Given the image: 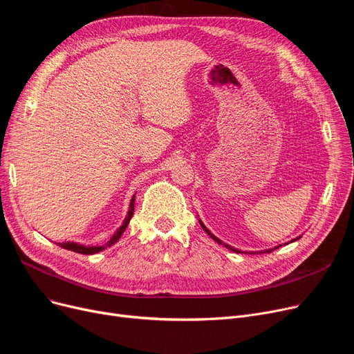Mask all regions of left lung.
I'll use <instances>...</instances> for the list:
<instances>
[{
	"mask_svg": "<svg viewBox=\"0 0 354 354\" xmlns=\"http://www.w3.org/2000/svg\"><path fill=\"white\" fill-rule=\"evenodd\" d=\"M200 225H201V227H203V229H205V230H206V232H207V234H209V236H210V238H212V239H213V241H216V242H217V243H221V245H222V241H218V239H217V238H216V236H213V234H212V233H210V232H209V230H207V229H206V226H205V225H203V223H201V222H200ZM298 239H299V238H298ZM294 241H295V239H294ZM223 245H225V243H223ZM225 246H226V248H229V249H232V250H234V252H239V250H236V249H233V248H230V246H227V245H225ZM279 246H281V245H279ZM279 246H277V248H274V249H268V250H262V252H263V254H265V252H268V254H269V252H272V250H275V249H278V248H279ZM259 254H261V252H259Z\"/></svg>",
	"mask_w": 354,
	"mask_h": 354,
	"instance_id": "8db88e82",
	"label": "left lung"
}]
</instances>
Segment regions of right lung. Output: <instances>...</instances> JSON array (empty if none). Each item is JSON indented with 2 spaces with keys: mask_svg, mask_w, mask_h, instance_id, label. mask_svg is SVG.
<instances>
[{
  "mask_svg": "<svg viewBox=\"0 0 354 354\" xmlns=\"http://www.w3.org/2000/svg\"><path fill=\"white\" fill-rule=\"evenodd\" d=\"M132 214H133V197H132V200H131L129 212H128L127 218L124 221V225H122L120 229H118V230H116V233L113 234V236H112V238H111L105 245H102V246H83V245L73 243V242H64V243H57V245H59V246H62V248H64V249L73 250V252H76V254H82V255H92V254H96V252L104 250L105 248H108V246L113 245L115 242L120 241L121 234H122V233H124V230L127 229V226H128V223H129V221H131Z\"/></svg>",
  "mask_w": 354,
  "mask_h": 354,
  "instance_id": "1",
  "label": "right lung"
}]
</instances>
